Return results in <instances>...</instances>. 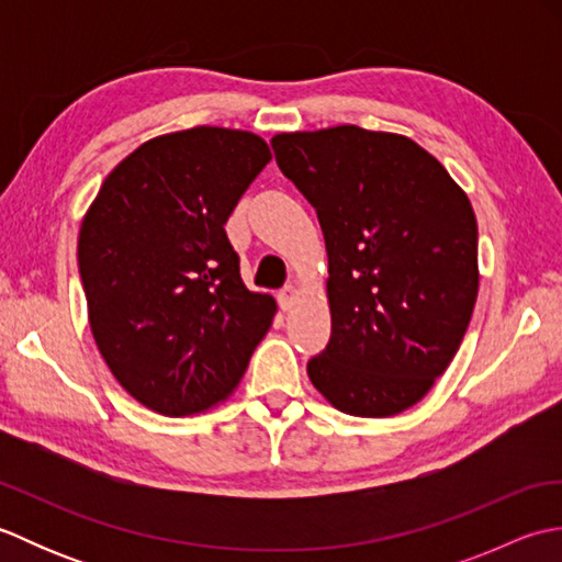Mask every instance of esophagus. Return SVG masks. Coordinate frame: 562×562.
<instances>
[{
	"instance_id": "1",
	"label": "esophagus",
	"mask_w": 562,
	"mask_h": 562,
	"mask_svg": "<svg viewBox=\"0 0 562 562\" xmlns=\"http://www.w3.org/2000/svg\"><path fill=\"white\" fill-rule=\"evenodd\" d=\"M294 302H296V290L294 288H284V290L278 292V304H280L282 312H290Z\"/></svg>"
}]
</instances>
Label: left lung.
<instances>
[{"label":"left lung","instance_id":"obj_1","mask_svg":"<svg viewBox=\"0 0 562 562\" xmlns=\"http://www.w3.org/2000/svg\"><path fill=\"white\" fill-rule=\"evenodd\" d=\"M328 250L330 340L306 364L338 411L403 413L457 355L479 296V224L413 139L338 125L272 137Z\"/></svg>","mask_w":562,"mask_h":562}]
</instances>
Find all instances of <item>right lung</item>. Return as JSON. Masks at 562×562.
Masks as SVG:
<instances>
[{
    "label": "right lung",
    "mask_w": 562,
    "mask_h": 562,
    "mask_svg": "<svg viewBox=\"0 0 562 562\" xmlns=\"http://www.w3.org/2000/svg\"><path fill=\"white\" fill-rule=\"evenodd\" d=\"M270 159L241 130L149 139L115 166L81 222L93 340L151 411L193 415L229 396L270 328L274 300L246 290L224 232Z\"/></svg>",
    "instance_id": "obj_1"
}]
</instances>
